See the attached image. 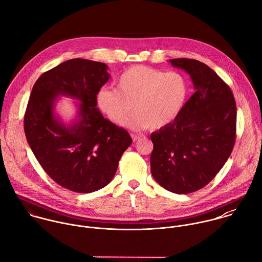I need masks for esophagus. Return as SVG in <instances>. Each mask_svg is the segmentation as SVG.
I'll use <instances>...</instances> for the list:
<instances>
[{
	"instance_id": "34e87169",
	"label": "esophagus",
	"mask_w": 262,
	"mask_h": 262,
	"mask_svg": "<svg viewBox=\"0 0 262 262\" xmlns=\"http://www.w3.org/2000/svg\"><path fill=\"white\" fill-rule=\"evenodd\" d=\"M130 136H132V138H133L134 142H137L138 140H140V139L142 138V135H139V134H132Z\"/></svg>"
}]
</instances>
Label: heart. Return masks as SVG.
Returning <instances> with one entry per match:
<instances>
[{
	"label": "heart",
	"instance_id": "b5f03b06",
	"mask_svg": "<svg viewBox=\"0 0 262 262\" xmlns=\"http://www.w3.org/2000/svg\"><path fill=\"white\" fill-rule=\"evenodd\" d=\"M116 90L101 88L97 104L108 118L132 127L161 128L181 113L188 95L185 78L178 72H164L149 66L137 65L123 71L115 81Z\"/></svg>",
	"mask_w": 262,
	"mask_h": 262
}]
</instances>
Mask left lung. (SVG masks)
Segmentation results:
<instances>
[{
  "instance_id": "8db88e82",
  "label": "left lung",
  "mask_w": 262,
  "mask_h": 262,
  "mask_svg": "<svg viewBox=\"0 0 262 262\" xmlns=\"http://www.w3.org/2000/svg\"><path fill=\"white\" fill-rule=\"evenodd\" d=\"M169 62L190 75L195 92L172 122L151 134V172L165 190L189 194L210 183L230 157L237 107L230 86L209 66L187 58Z\"/></svg>"
}]
</instances>
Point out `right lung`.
<instances>
[{
	"mask_svg": "<svg viewBox=\"0 0 262 262\" xmlns=\"http://www.w3.org/2000/svg\"><path fill=\"white\" fill-rule=\"evenodd\" d=\"M107 70L105 63L80 58L61 63L37 78L25 111L26 140L38 163L54 182L76 193L107 186L133 143L97 108V93L110 78ZM60 95L80 101L70 124L55 114Z\"/></svg>",
	"mask_w": 262,
	"mask_h": 262,
	"instance_id": "add662e5",
	"label": "right lung"
}]
</instances>
